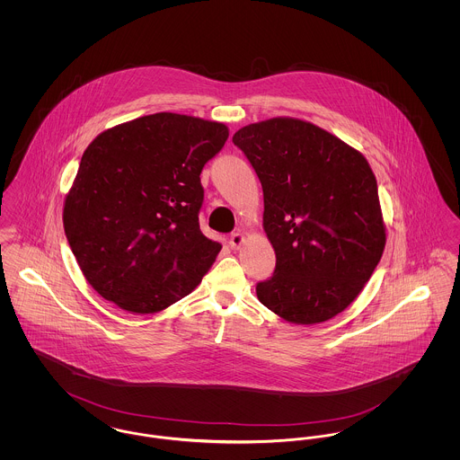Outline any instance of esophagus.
<instances>
[{
    "mask_svg": "<svg viewBox=\"0 0 460 460\" xmlns=\"http://www.w3.org/2000/svg\"><path fill=\"white\" fill-rule=\"evenodd\" d=\"M243 241H244V236L241 234L240 231H236V233H233V234L229 236V244H231V248H240Z\"/></svg>",
    "mask_w": 460,
    "mask_h": 460,
    "instance_id": "esophagus-1",
    "label": "esophagus"
}]
</instances>
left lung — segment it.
I'll return each instance as SVG.
<instances>
[{
    "label": "left lung",
    "instance_id": "1",
    "mask_svg": "<svg viewBox=\"0 0 460 460\" xmlns=\"http://www.w3.org/2000/svg\"><path fill=\"white\" fill-rule=\"evenodd\" d=\"M262 182L263 229L276 252L257 285L262 305L293 324L343 312L371 279L386 234L364 155L298 119L250 124L233 136Z\"/></svg>",
    "mask_w": 460,
    "mask_h": 460
}]
</instances>
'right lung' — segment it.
I'll return each mask as SVG.
<instances>
[{
  "mask_svg": "<svg viewBox=\"0 0 460 460\" xmlns=\"http://www.w3.org/2000/svg\"><path fill=\"white\" fill-rule=\"evenodd\" d=\"M227 136L220 122L162 111L102 132L86 148L64 227L105 300L155 314L199 285L222 248L199 229V174Z\"/></svg>",
  "mask_w": 460,
  "mask_h": 460,
  "instance_id": "right-lung-1",
  "label": "right lung"
}]
</instances>
